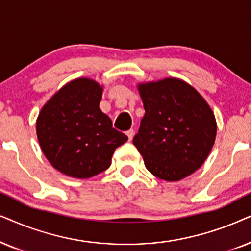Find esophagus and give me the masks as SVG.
<instances>
[{"label":"esophagus","instance_id":"1","mask_svg":"<svg viewBox=\"0 0 251 251\" xmlns=\"http://www.w3.org/2000/svg\"><path fill=\"white\" fill-rule=\"evenodd\" d=\"M126 135L128 136V140L131 141V140L133 139V136H134V131H133V129H129V131L126 132Z\"/></svg>","mask_w":251,"mask_h":251}]
</instances>
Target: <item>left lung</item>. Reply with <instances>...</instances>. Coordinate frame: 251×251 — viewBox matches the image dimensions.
<instances>
[{"label": "left lung", "mask_w": 251, "mask_h": 251, "mask_svg": "<svg viewBox=\"0 0 251 251\" xmlns=\"http://www.w3.org/2000/svg\"><path fill=\"white\" fill-rule=\"evenodd\" d=\"M146 110L133 145L148 171L165 181L193 175L208 158L217 134L203 96L178 78L138 83Z\"/></svg>", "instance_id": "8db88e82"}]
</instances>
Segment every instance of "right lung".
<instances>
[{
    "label": "right lung",
    "mask_w": 251,
    "mask_h": 251,
    "mask_svg": "<svg viewBox=\"0 0 251 251\" xmlns=\"http://www.w3.org/2000/svg\"><path fill=\"white\" fill-rule=\"evenodd\" d=\"M103 87L78 78L55 93L36 119V135L52 168L75 179H88L111 165L116 148L127 136L112 127L100 109Z\"/></svg>",
    "instance_id": "obj_1"
}]
</instances>
